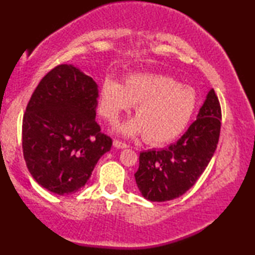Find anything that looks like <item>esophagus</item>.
I'll return each instance as SVG.
<instances>
[{"label": "esophagus", "instance_id": "1", "mask_svg": "<svg viewBox=\"0 0 255 255\" xmlns=\"http://www.w3.org/2000/svg\"><path fill=\"white\" fill-rule=\"evenodd\" d=\"M114 146H115V147H117V148H127V147H128V144H125V142L118 140V139H114Z\"/></svg>", "mask_w": 255, "mask_h": 255}]
</instances>
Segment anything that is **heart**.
I'll return each mask as SVG.
<instances>
[{
    "instance_id": "obj_1",
    "label": "heart",
    "mask_w": 255,
    "mask_h": 255,
    "mask_svg": "<svg viewBox=\"0 0 255 255\" xmlns=\"http://www.w3.org/2000/svg\"><path fill=\"white\" fill-rule=\"evenodd\" d=\"M135 104L137 118L121 125L118 131L130 137L144 134L146 142L158 145L184 130L196 110L197 95L191 87L163 75H130L123 86L111 79L102 83L100 113L106 120L116 122Z\"/></svg>"
}]
</instances>
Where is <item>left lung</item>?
<instances>
[{
	"instance_id": "1",
	"label": "left lung",
	"mask_w": 255,
	"mask_h": 255,
	"mask_svg": "<svg viewBox=\"0 0 255 255\" xmlns=\"http://www.w3.org/2000/svg\"><path fill=\"white\" fill-rule=\"evenodd\" d=\"M221 121V104L215 90L211 89L197 120L179 140L159 151L149 149L140 153L134 177L146 200H174L196 183L217 148Z\"/></svg>"
}]
</instances>
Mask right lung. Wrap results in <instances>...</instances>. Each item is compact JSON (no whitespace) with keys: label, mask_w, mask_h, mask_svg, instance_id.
<instances>
[{"label":"right lung","mask_w":255,"mask_h":255,"mask_svg":"<svg viewBox=\"0 0 255 255\" xmlns=\"http://www.w3.org/2000/svg\"><path fill=\"white\" fill-rule=\"evenodd\" d=\"M99 90L90 76L59 65L34 89L22 125L27 169L36 182L57 195L78 191L88 182L113 139L96 123Z\"/></svg>","instance_id":"right-lung-1"}]
</instances>
